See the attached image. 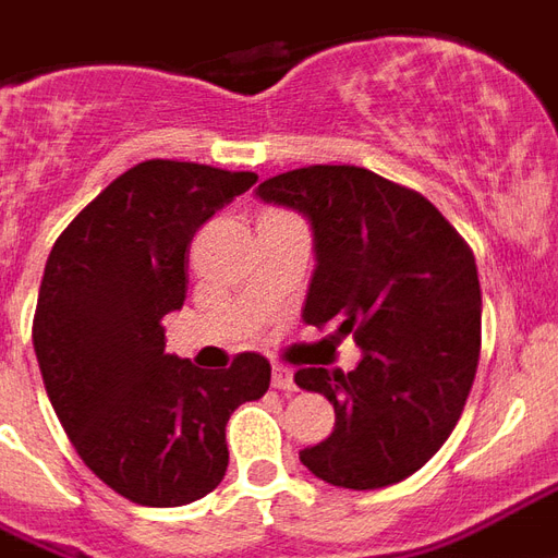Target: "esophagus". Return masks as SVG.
Listing matches in <instances>:
<instances>
[{
    "label": "esophagus",
    "instance_id": "34e87169",
    "mask_svg": "<svg viewBox=\"0 0 558 558\" xmlns=\"http://www.w3.org/2000/svg\"><path fill=\"white\" fill-rule=\"evenodd\" d=\"M274 388H279V391H296L294 371L284 367V364H274Z\"/></svg>",
    "mask_w": 558,
    "mask_h": 558
}]
</instances>
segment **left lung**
<instances>
[{
  "label": "left lung",
  "mask_w": 558,
  "mask_h": 558,
  "mask_svg": "<svg viewBox=\"0 0 558 558\" xmlns=\"http://www.w3.org/2000/svg\"><path fill=\"white\" fill-rule=\"evenodd\" d=\"M258 196L314 226L305 324L362 347L350 374H294L335 405V429L300 462L353 492L400 483L441 450L471 393L483 343L473 250L426 196L364 167L288 170L258 184Z\"/></svg>",
  "instance_id": "8db88e82"
}]
</instances>
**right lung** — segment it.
<instances>
[{"instance_id": "right-lung-1", "label": "right lung", "mask_w": 558, "mask_h": 558, "mask_svg": "<svg viewBox=\"0 0 558 558\" xmlns=\"http://www.w3.org/2000/svg\"><path fill=\"white\" fill-rule=\"evenodd\" d=\"M255 173L153 158L73 217L46 258L35 341L49 403L82 462L137 506H184L229 468L226 421L270 388V362L238 353L199 371L165 353V314L187 294L196 229Z\"/></svg>"}]
</instances>
